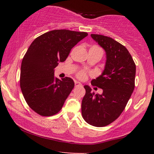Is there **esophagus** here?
Wrapping results in <instances>:
<instances>
[{"label": "esophagus", "mask_w": 154, "mask_h": 154, "mask_svg": "<svg viewBox=\"0 0 154 154\" xmlns=\"http://www.w3.org/2000/svg\"><path fill=\"white\" fill-rule=\"evenodd\" d=\"M82 85V84L80 83V82H79V81H75V86H81Z\"/></svg>", "instance_id": "1"}]
</instances>
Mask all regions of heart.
Segmentation results:
<instances>
[{
	"instance_id": "heart-1",
	"label": "heart",
	"mask_w": 154,
	"mask_h": 154,
	"mask_svg": "<svg viewBox=\"0 0 154 154\" xmlns=\"http://www.w3.org/2000/svg\"><path fill=\"white\" fill-rule=\"evenodd\" d=\"M78 76H79L80 79H83V78L85 76V73L84 72V71H81V72L78 73Z\"/></svg>"
}]
</instances>
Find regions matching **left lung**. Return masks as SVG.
Instances as JSON below:
<instances>
[{
    "instance_id": "obj_1",
    "label": "left lung",
    "mask_w": 154,
    "mask_h": 154,
    "mask_svg": "<svg viewBox=\"0 0 154 154\" xmlns=\"http://www.w3.org/2000/svg\"><path fill=\"white\" fill-rule=\"evenodd\" d=\"M91 37L106 52L104 71L91 81L103 92L94 94L90 86H84L82 116L90 125L104 127L117 119L125 108L134 88L136 66L127 48L119 42L103 35Z\"/></svg>"
}]
</instances>
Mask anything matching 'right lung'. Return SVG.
<instances>
[{
    "instance_id": "add662e5",
    "label": "right lung",
    "mask_w": 154,
    "mask_h": 154,
    "mask_svg": "<svg viewBox=\"0 0 154 154\" xmlns=\"http://www.w3.org/2000/svg\"><path fill=\"white\" fill-rule=\"evenodd\" d=\"M86 32L58 29L32 42L21 65L20 88L29 107L43 116L57 113L74 87L71 78L54 77V68L66 60Z\"/></svg>"
}]
</instances>
